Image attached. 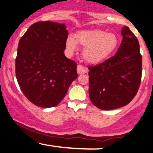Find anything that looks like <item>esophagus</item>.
Segmentation results:
<instances>
[{
    "mask_svg": "<svg viewBox=\"0 0 153 153\" xmlns=\"http://www.w3.org/2000/svg\"><path fill=\"white\" fill-rule=\"evenodd\" d=\"M77 72L78 74H83V73H86L88 72L87 68L81 65H78L77 67Z\"/></svg>",
    "mask_w": 153,
    "mask_h": 153,
    "instance_id": "obj_1",
    "label": "esophagus"
}]
</instances>
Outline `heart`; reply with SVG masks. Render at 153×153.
Instances as JSON below:
<instances>
[{
  "mask_svg": "<svg viewBox=\"0 0 153 153\" xmlns=\"http://www.w3.org/2000/svg\"><path fill=\"white\" fill-rule=\"evenodd\" d=\"M77 44L84 47L83 58L91 64H97L108 58L117 48L119 39L113 33H107L102 30H88L79 31L75 34L68 35L66 39L67 50L74 52Z\"/></svg>",
  "mask_w": 153,
  "mask_h": 153,
  "instance_id": "heart-1",
  "label": "heart"
}]
</instances>
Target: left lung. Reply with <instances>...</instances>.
Returning a JSON list of instances; mask_svg holds the SVG:
<instances>
[{
  "mask_svg": "<svg viewBox=\"0 0 153 153\" xmlns=\"http://www.w3.org/2000/svg\"><path fill=\"white\" fill-rule=\"evenodd\" d=\"M122 43L114 56L101 64L88 67V94L94 106L112 110L134 99L141 82L140 45L127 26L122 29Z\"/></svg>",
  "mask_w": 153,
  "mask_h": 153,
  "instance_id": "8db88e82",
  "label": "left lung"
}]
</instances>
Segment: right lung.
Masks as SVG:
<instances>
[{
  "label": "right lung",
  "mask_w": 153,
  "mask_h": 153,
  "mask_svg": "<svg viewBox=\"0 0 153 153\" xmlns=\"http://www.w3.org/2000/svg\"><path fill=\"white\" fill-rule=\"evenodd\" d=\"M68 31L65 24L34 23L20 39L16 76L24 96L42 108L58 105L78 78L77 64L64 54Z\"/></svg>",
  "instance_id": "right-lung-1"
}]
</instances>
